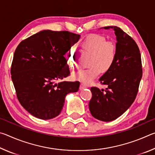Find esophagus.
<instances>
[{
    "mask_svg": "<svg viewBox=\"0 0 155 155\" xmlns=\"http://www.w3.org/2000/svg\"><path fill=\"white\" fill-rule=\"evenodd\" d=\"M85 88H86V86L85 85H83V84L81 83V85H80V87H79L80 90H83V89H85Z\"/></svg>",
    "mask_w": 155,
    "mask_h": 155,
    "instance_id": "esophagus-1",
    "label": "esophagus"
}]
</instances>
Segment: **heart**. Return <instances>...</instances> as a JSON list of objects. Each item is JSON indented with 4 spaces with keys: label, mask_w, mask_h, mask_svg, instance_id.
<instances>
[{
    "label": "heart",
    "mask_w": 155,
    "mask_h": 155,
    "mask_svg": "<svg viewBox=\"0 0 155 155\" xmlns=\"http://www.w3.org/2000/svg\"><path fill=\"white\" fill-rule=\"evenodd\" d=\"M82 51L91 54L87 69L81 70L73 74V78L83 83H91L101 74L111 69L117 57V48L114 41H107L104 36L99 34H90L81 41ZM68 64L72 68L78 67V57L72 49L65 53Z\"/></svg>",
    "instance_id": "heart-1"
}]
</instances>
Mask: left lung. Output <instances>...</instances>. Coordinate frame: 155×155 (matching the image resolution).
Wrapping results in <instances>:
<instances>
[{
    "instance_id": "8db88e82",
    "label": "left lung",
    "mask_w": 155,
    "mask_h": 155,
    "mask_svg": "<svg viewBox=\"0 0 155 155\" xmlns=\"http://www.w3.org/2000/svg\"><path fill=\"white\" fill-rule=\"evenodd\" d=\"M113 28L116 35L117 57L111 69L100 78L105 90L91 87L92 97L89 103L91 114L103 122H110L122 115L134 102L142 77L140 49L135 40L117 27Z\"/></svg>"
}]
</instances>
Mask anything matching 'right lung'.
<instances>
[{"label": "right lung", "mask_w": 155, "mask_h": 155, "mask_svg": "<svg viewBox=\"0 0 155 155\" xmlns=\"http://www.w3.org/2000/svg\"><path fill=\"white\" fill-rule=\"evenodd\" d=\"M80 35L67 31H40L15 49L11 74L17 98L33 116L49 120L59 115L65 97L78 90V81L62 79L70 74L64 54Z\"/></svg>", "instance_id": "1"}]
</instances>
